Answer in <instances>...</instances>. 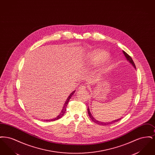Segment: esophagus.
Returning <instances> with one entry per match:
<instances>
[{"mask_svg": "<svg viewBox=\"0 0 155 155\" xmlns=\"http://www.w3.org/2000/svg\"><path fill=\"white\" fill-rule=\"evenodd\" d=\"M87 87L86 86H84V85H81L80 87V88H78V89L80 90V91H81V90H85V89H87Z\"/></svg>", "mask_w": 155, "mask_h": 155, "instance_id": "obj_1", "label": "esophagus"}]
</instances>
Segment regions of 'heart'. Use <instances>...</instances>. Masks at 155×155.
<instances>
[{
	"label": "heart",
	"mask_w": 155,
	"mask_h": 155,
	"mask_svg": "<svg viewBox=\"0 0 155 155\" xmlns=\"http://www.w3.org/2000/svg\"><path fill=\"white\" fill-rule=\"evenodd\" d=\"M108 56L107 53L104 51H98L92 54H91L89 56V64L91 65H97L104 61L106 59H107ZM110 68V64L109 61L107 63L106 66L104 67L105 70H109Z\"/></svg>",
	"instance_id": "1"
}]
</instances>
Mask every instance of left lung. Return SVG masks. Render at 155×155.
<instances>
[{
	"instance_id": "1",
	"label": "left lung",
	"mask_w": 155,
	"mask_h": 155,
	"mask_svg": "<svg viewBox=\"0 0 155 155\" xmlns=\"http://www.w3.org/2000/svg\"><path fill=\"white\" fill-rule=\"evenodd\" d=\"M123 53H124V56H125V58L127 59V60L133 65V67L136 69V67H135V63H134V61L133 60V59L132 58H131V56H130L126 52H124V51H123ZM88 113L89 116V117L91 118V119L94 121V122H95V123H97V124H100V125H108V124H113V123H116V122H117V121H119L121 118H118L117 120H113V121H110V122H107V123H103V122H101V121H98V120H96L95 118H94L92 116V114H91V112H90V110H89V109L88 108Z\"/></svg>"
}]
</instances>
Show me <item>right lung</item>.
<instances>
[{
    "instance_id": "obj_1",
    "label": "right lung",
    "mask_w": 155,
    "mask_h": 155,
    "mask_svg": "<svg viewBox=\"0 0 155 155\" xmlns=\"http://www.w3.org/2000/svg\"><path fill=\"white\" fill-rule=\"evenodd\" d=\"M75 91H74L68 97V98L67 99L66 101L65 102V103H64V106H63V109H62V110L61 111V113H60V114H59L58 116H57L56 117H55V118H52V119H50V120H46V121H55V120H58L59 118H61L64 114V113H65V112H66V107L67 105V104H68V102H69V100L70 99V98L71 97V96H73V95H74V92H75Z\"/></svg>"
}]
</instances>
